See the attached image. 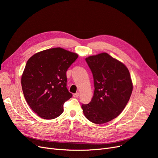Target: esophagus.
Wrapping results in <instances>:
<instances>
[{"instance_id": "obj_1", "label": "esophagus", "mask_w": 158, "mask_h": 158, "mask_svg": "<svg viewBox=\"0 0 158 158\" xmlns=\"http://www.w3.org/2000/svg\"><path fill=\"white\" fill-rule=\"evenodd\" d=\"M73 97L74 98H78L79 96V93L77 92V93H75V94H73Z\"/></svg>"}]
</instances>
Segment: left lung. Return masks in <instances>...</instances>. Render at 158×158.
<instances>
[{"mask_svg": "<svg viewBox=\"0 0 158 158\" xmlns=\"http://www.w3.org/2000/svg\"><path fill=\"white\" fill-rule=\"evenodd\" d=\"M93 75L94 95L81 107L85 117L94 124H104L122 112L133 90L130 73L124 64L107 52L86 58Z\"/></svg>", "mask_w": 158, "mask_h": 158, "instance_id": "left-lung-1", "label": "left lung"}]
</instances>
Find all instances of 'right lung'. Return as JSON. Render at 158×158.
<instances>
[{"instance_id": "obj_1", "label": "right lung", "mask_w": 158, "mask_h": 158, "mask_svg": "<svg viewBox=\"0 0 158 158\" xmlns=\"http://www.w3.org/2000/svg\"><path fill=\"white\" fill-rule=\"evenodd\" d=\"M78 55L60 48L44 50L28 60L21 76L25 100L33 111L46 120L57 118L72 97L66 88V72Z\"/></svg>"}]
</instances>
